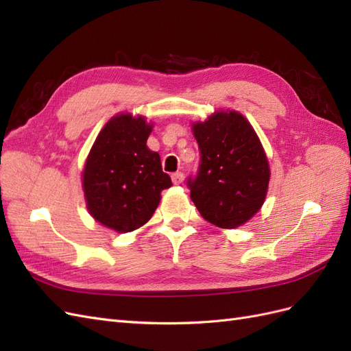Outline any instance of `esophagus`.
I'll return each instance as SVG.
<instances>
[{"mask_svg":"<svg viewBox=\"0 0 351 351\" xmlns=\"http://www.w3.org/2000/svg\"><path fill=\"white\" fill-rule=\"evenodd\" d=\"M184 178H185V175H184L182 172H175V173L172 175V182H173L175 185L182 184V182H184Z\"/></svg>","mask_w":351,"mask_h":351,"instance_id":"34e87169","label":"esophagus"}]
</instances>
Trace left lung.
<instances>
[{
    "mask_svg": "<svg viewBox=\"0 0 351 351\" xmlns=\"http://www.w3.org/2000/svg\"><path fill=\"white\" fill-rule=\"evenodd\" d=\"M193 132L199 165L186 184L199 215L223 229L244 225L265 203L270 178L253 126L238 112H216Z\"/></svg>",
    "mask_w": 351,
    "mask_h": 351,
    "instance_id": "1",
    "label": "left lung"
}]
</instances>
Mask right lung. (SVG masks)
Returning a JSON list of instances; mask_svg holds the SVG:
<instances>
[{
    "label": "right lung",
    "instance_id": "right-lung-1",
    "mask_svg": "<svg viewBox=\"0 0 351 351\" xmlns=\"http://www.w3.org/2000/svg\"><path fill=\"white\" fill-rule=\"evenodd\" d=\"M152 129L143 116L117 114L98 134L86 158L82 186L89 215L117 232L147 223L160 193L172 186L158 153L147 147Z\"/></svg>",
    "mask_w": 351,
    "mask_h": 351
}]
</instances>
